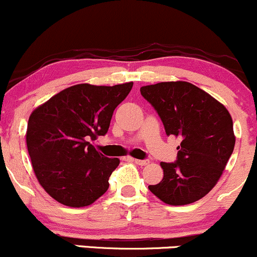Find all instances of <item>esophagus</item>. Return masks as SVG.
Here are the masks:
<instances>
[{"mask_svg": "<svg viewBox=\"0 0 257 257\" xmlns=\"http://www.w3.org/2000/svg\"><path fill=\"white\" fill-rule=\"evenodd\" d=\"M133 162L138 166H146L149 163V161H146V159H133Z\"/></svg>", "mask_w": 257, "mask_h": 257, "instance_id": "esophagus-1", "label": "esophagus"}]
</instances>
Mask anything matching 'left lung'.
<instances>
[{
	"label": "left lung",
	"mask_w": 257,
	"mask_h": 257,
	"mask_svg": "<svg viewBox=\"0 0 257 257\" xmlns=\"http://www.w3.org/2000/svg\"><path fill=\"white\" fill-rule=\"evenodd\" d=\"M140 91L158 113L168 137L181 138L176 161L162 162L163 179L149 190L170 205L203 198L219 181L234 149L231 114L188 82H161L141 87Z\"/></svg>",
	"instance_id": "obj_1"
}]
</instances>
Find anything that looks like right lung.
Instances as JSON below:
<instances>
[{
  "instance_id": "1",
  "label": "right lung",
  "mask_w": 257,
  "mask_h": 257,
  "mask_svg": "<svg viewBox=\"0 0 257 257\" xmlns=\"http://www.w3.org/2000/svg\"><path fill=\"white\" fill-rule=\"evenodd\" d=\"M124 84H76L31 113L26 145L36 178L61 204L90 205L108 188L118 158L98 152L90 140L107 133L114 108L131 93Z\"/></svg>"
}]
</instances>
